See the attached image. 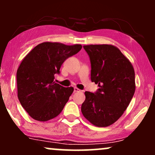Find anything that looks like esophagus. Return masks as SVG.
Wrapping results in <instances>:
<instances>
[{"label": "esophagus", "mask_w": 155, "mask_h": 155, "mask_svg": "<svg viewBox=\"0 0 155 155\" xmlns=\"http://www.w3.org/2000/svg\"><path fill=\"white\" fill-rule=\"evenodd\" d=\"M74 92H81V90H80L79 88L76 87L74 88Z\"/></svg>", "instance_id": "34e87169"}]
</instances>
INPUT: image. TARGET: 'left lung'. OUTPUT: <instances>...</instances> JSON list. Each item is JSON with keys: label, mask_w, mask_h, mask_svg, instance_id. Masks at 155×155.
<instances>
[{"label": "left lung", "mask_w": 155, "mask_h": 155, "mask_svg": "<svg viewBox=\"0 0 155 155\" xmlns=\"http://www.w3.org/2000/svg\"><path fill=\"white\" fill-rule=\"evenodd\" d=\"M91 62V81L100 89L86 91L81 113L96 127H108L117 122L133 98L136 90L132 63L115 46H84Z\"/></svg>", "instance_id": "obj_1"}]
</instances>
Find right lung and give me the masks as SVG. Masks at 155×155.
Listing matches in <instances>:
<instances>
[{
	"label": "right lung",
	"instance_id": "obj_1",
	"mask_svg": "<svg viewBox=\"0 0 155 155\" xmlns=\"http://www.w3.org/2000/svg\"><path fill=\"white\" fill-rule=\"evenodd\" d=\"M81 44L65 45L43 42L23 58L17 69V96L33 120L46 122L63 111L74 87H64L54 81L63 62L81 50Z\"/></svg>",
	"mask_w": 155,
	"mask_h": 155
}]
</instances>
